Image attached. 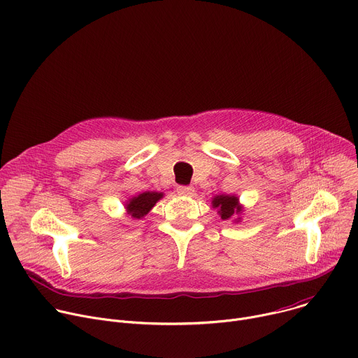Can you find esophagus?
Masks as SVG:
<instances>
[{
    "label": "esophagus",
    "instance_id": "34e87169",
    "mask_svg": "<svg viewBox=\"0 0 358 358\" xmlns=\"http://www.w3.org/2000/svg\"><path fill=\"white\" fill-rule=\"evenodd\" d=\"M177 192H178V195L187 196V195H192L194 194V188L189 187V185H178L177 187Z\"/></svg>",
    "mask_w": 358,
    "mask_h": 358
}]
</instances>
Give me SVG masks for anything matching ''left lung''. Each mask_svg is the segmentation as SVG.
Returning a JSON list of instances; mask_svg holds the SVG:
<instances>
[{
	"instance_id": "left-lung-1",
	"label": "left lung",
	"mask_w": 358,
	"mask_h": 358,
	"mask_svg": "<svg viewBox=\"0 0 358 358\" xmlns=\"http://www.w3.org/2000/svg\"><path fill=\"white\" fill-rule=\"evenodd\" d=\"M213 207L220 208V215L222 220H229L235 213L238 214L241 211V207L238 206V198L229 196V195H218L213 199Z\"/></svg>"
}]
</instances>
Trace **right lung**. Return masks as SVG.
I'll list each match as a JSON object with an SVG mask.
<instances>
[{
    "mask_svg": "<svg viewBox=\"0 0 358 358\" xmlns=\"http://www.w3.org/2000/svg\"><path fill=\"white\" fill-rule=\"evenodd\" d=\"M163 196L162 192H143L134 198H131L127 203V213L133 218H141L144 217L152 207L156 206V202Z\"/></svg>",
    "mask_w": 358,
    "mask_h": 358,
    "instance_id": "1",
    "label": "right lung"
}]
</instances>
